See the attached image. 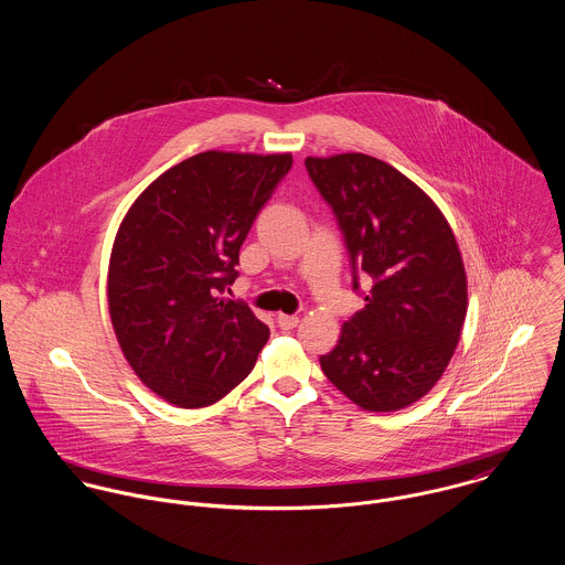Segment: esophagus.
<instances>
[{
    "instance_id": "esophagus-1",
    "label": "esophagus",
    "mask_w": 565,
    "mask_h": 565,
    "mask_svg": "<svg viewBox=\"0 0 565 565\" xmlns=\"http://www.w3.org/2000/svg\"><path fill=\"white\" fill-rule=\"evenodd\" d=\"M276 322H278V326H280L282 330H294L300 320H298L296 316H285V313H278V316H276Z\"/></svg>"
}]
</instances>
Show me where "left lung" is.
<instances>
[{"mask_svg": "<svg viewBox=\"0 0 565 565\" xmlns=\"http://www.w3.org/2000/svg\"><path fill=\"white\" fill-rule=\"evenodd\" d=\"M352 265L372 278L365 307L320 356L326 379L365 411L417 403L441 379L461 337L468 280L437 204L396 167L367 154L309 157Z\"/></svg>", "mask_w": 565, "mask_h": 565, "instance_id": "8db88e82", "label": "left lung"}]
</instances>
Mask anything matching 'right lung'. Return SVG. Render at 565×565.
I'll return each instance as SVG.
<instances>
[{
  "instance_id": "1",
  "label": "right lung",
  "mask_w": 565,
  "mask_h": 565,
  "mask_svg": "<svg viewBox=\"0 0 565 565\" xmlns=\"http://www.w3.org/2000/svg\"><path fill=\"white\" fill-rule=\"evenodd\" d=\"M291 154L202 152L161 173L113 243L108 311L135 374L167 403L222 401L252 372L269 328L220 298Z\"/></svg>"
}]
</instances>
